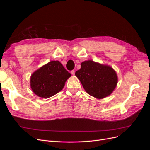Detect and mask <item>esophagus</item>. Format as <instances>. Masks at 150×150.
I'll use <instances>...</instances> for the list:
<instances>
[{
    "instance_id": "obj_1",
    "label": "esophagus",
    "mask_w": 150,
    "mask_h": 150,
    "mask_svg": "<svg viewBox=\"0 0 150 150\" xmlns=\"http://www.w3.org/2000/svg\"><path fill=\"white\" fill-rule=\"evenodd\" d=\"M71 73L72 75H74V74H75V71H74V70H72V71H71Z\"/></svg>"
}]
</instances>
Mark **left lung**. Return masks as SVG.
Masks as SVG:
<instances>
[{"instance_id": "8db88e82", "label": "left lung", "mask_w": 150, "mask_h": 150, "mask_svg": "<svg viewBox=\"0 0 150 150\" xmlns=\"http://www.w3.org/2000/svg\"><path fill=\"white\" fill-rule=\"evenodd\" d=\"M75 75L86 91L98 99L110 95L117 83L116 73L112 68L93 61L81 63V69L76 72Z\"/></svg>"}]
</instances>
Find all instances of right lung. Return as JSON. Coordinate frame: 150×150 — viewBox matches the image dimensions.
Segmentation results:
<instances>
[{"mask_svg": "<svg viewBox=\"0 0 150 150\" xmlns=\"http://www.w3.org/2000/svg\"><path fill=\"white\" fill-rule=\"evenodd\" d=\"M71 76L59 61H50L32 74L31 89L39 97H51L62 89Z\"/></svg>", "mask_w": 150, "mask_h": 150, "instance_id": "add662e5", "label": "right lung"}]
</instances>
